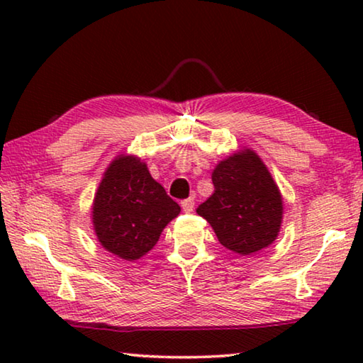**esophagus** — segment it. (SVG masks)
I'll return each instance as SVG.
<instances>
[{"label": "esophagus", "mask_w": 363, "mask_h": 363, "mask_svg": "<svg viewBox=\"0 0 363 363\" xmlns=\"http://www.w3.org/2000/svg\"><path fill=\"white\" fill-rule=\"evenodd\" d=\"M181 206H182L184 213H192L195 208V201H194V199H186L181 201Z\"/></svg>", "instance_id": "obj_1"}]
</instances>
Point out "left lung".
<instances>
[{
	"label": "left lung",
	"mask_w": 363,
	"mask_h": 363,
	"mask_svg": "<svg viewBox=\"0 0 363 363\" xmlns=\"http://www.w3.org/2000/svg\"><path fill=\"white\" fill-rule=\"evenodd\" d=\"M211 179L214 192L196 213L210 223L219 243L243 256L272 245L284 201L262 160L243 149L219 162Z\"/></svg>",
	"instance_id": "1"
}]
</instances>
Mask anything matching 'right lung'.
<instances>
[{
  "instance_id": "obj_1",
  "label": "right lung",
  "mask_w": 363,
  "mask_h": 363,
  "mask_svg": "<svg viewBox=\"0 0 363 363\" xmlns=\"http://www.w3.org/2000/svg\"><path fill=\"white\" fill-rule=\"evenodd\" d=\"M93 225L110 253L136 261L155 247L181 206L134 155H118L104 173L94 195Z\"/></svg>"
}]
</instances>
